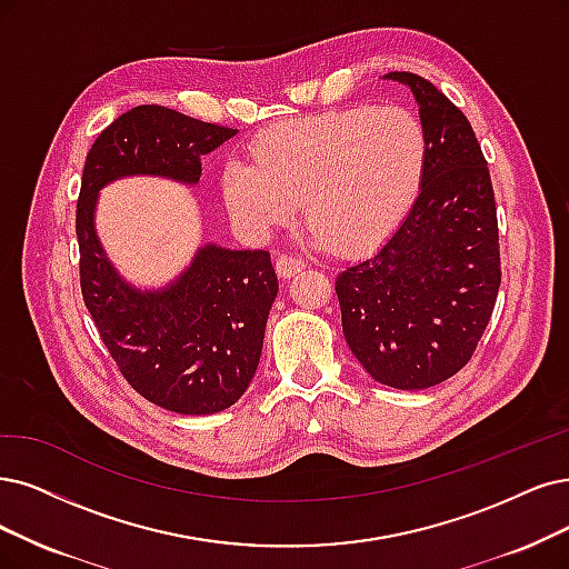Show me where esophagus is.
Returning <instances> with one entry per match:
<instances>
[{
  "mask_svg": "<svg viewBox=\"0 0 569 569\" xmlns=\"http://www.w3.org/2000/svg\"><path fill=\"white\" fill-rule=\"evenodd\" d=\"M273 267H277L279 279L288 281V279H292V277H296V273H300L305 269V262L290 258V256H281V258H277V264H273Z\"/></svg>",
  "mask_w": 569,
  "mask_h": 569,
  "instance_id": "1",
  "label": "esophagus"
}]
</instances>
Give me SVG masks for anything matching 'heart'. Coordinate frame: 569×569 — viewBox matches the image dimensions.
Listing matches in <instances>:
<instances>
[{"instance_id":"b5f03b06","label":"heart","mask_w":569,"mask_h":569,"mask_svg":"<svg viewBox=\"0 0 569 569\" xmlns=\"http://www.w3.org/2000/svg\"><path fill=\"white\" fill-rule=\"evenodd\" d=\"M427 152V131L410 110L351 104L262 131L250 144L252 163L229 161L220 189L248 237L290 222L302 201L313 239L359 256L406 218Z\"/></svg>"}]
</instances>
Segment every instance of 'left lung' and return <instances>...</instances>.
<instances>
[{
	"label": "left lung",
	"mask_w": 569,
	"mask_h": 569,
	"mask_svg": "<svg viewBox=\"0 0 569 569\" xmlns=\"http://www.w3.org/2000/svg\"><path fill=\"white\" fill-rule=\"evenodd\" d=\"M406 83L429 152L406 220L366 260L338 273L335 292L351 353L372 380L429 389L469 363L501 283L499 229L488 161L469 119L431 81Z\"/></svg>",
	"instance_id": "left-lung-1"
}]
</instances>
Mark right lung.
Wrapping results in <instances>:
<instances>
[{
    "instance_id": "obj_1",
    "label": "right lung",
    "mask_w": 569,
    "mask_h": 569,
    "mask_svg": "<svg viewBox=\"0 0 569 569\" xmlns=\"http://www.w3.org/2000/svg\"><path fill=\"white\" fill-rule=\"evenodd\" d=\"M237 136L161 104H138L104 129L87 154L77 201L83 305L123 380L178 415L234 406L258 370L269 309L279 292L267 250L201 246L163 288H136L104 252L96 206L104 184L131 176L194 187L201 157Z\"/></svg>"
}]
</instances>
